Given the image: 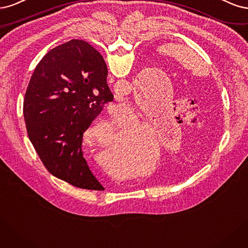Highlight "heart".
Returning a JSON list of instances; mask_svg holds the SVG:
<instances>
[{
	"mask_svg": "<svg viewBox=\"0 0 248 248\" xmlns=\"http://www.w3.org/2000/svg\"><path fill=\"white\" fill-rule=\"evenodd\" d=\"M132 124L135 125V126H140L141 124H140V121H139L137 116H135V118L132 121ZM98 127H99V129H98L99 130V135L103 136V137L106 139V135H108V132H109L108 125L106 124H101ZM130 136L133 138H139V137H141V134L139 132H133V133L130 134ZM100 143H104V141H100L98 144H100ZM118 145H126V143L123 139H119L118 140ZM122 153H124V151H115L114 155L116 156H119V155H121Z\"/></svg>",
	"mask_w": 248,
	"mask_h": 248,
	"instance_id": "heart-1",
	"label": "heart"
}]
</instances>
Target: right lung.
Wrapping results in <instances>:
<instances>
[{"instance_id": "obj_1", "label": "right lung", "mask_w": 248, "mask_h": 248, "mask_svg": "<svg viewBox=\"0 0 248 248\" xmlns=\"http://www.w3.org/2000/svg\"><path fill=\"white\" fill-rule=\"evenodd\" d=\"M102 55L82 40L47 52L23 101L29 138L45 168L79 188L104 190L83 155V134L113 100Z\"/></svg>"}]
</instances>
